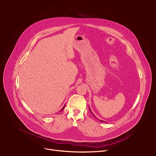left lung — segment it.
I'll return each mask as SVG.
<instances>
[{"instance_id": "8db88e82", "label": "left lung", "mask_w": 156, "mask_h": 156, "mask_svg": "<svg viewBox=\"0 0 156 156\" xmlns=\"http://www.w3.org/2000/svg\"><path fill=\"white\" fill-rule=\"evenodd\" d=\"M89 109H90V108H89ZM93 115H94V114H93ZM100 121H101L102 122H104V121H102V120H100Z\"/></svg>"}]
</instances>
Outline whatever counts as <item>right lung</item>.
Returning a JSON list of instances; mask_svg holds the SVG:
<instances>
[{"label": "right lung", "instance_id": "1", "mask_svg": "<svg viewBox=\"0 0 156 156\" xmlns=\"http://www.w3.org/2000/svg\"><path fill=\"white\" fill-rule=\"evenodd\" d=\"M64 106H65V105H64ZM64 107H63V108H62V109H61V111H60V112H61V111H62V110H63V109H64Z\"/></svg>", "mask_w": 156, "mask_h": 156}]
</instances>
